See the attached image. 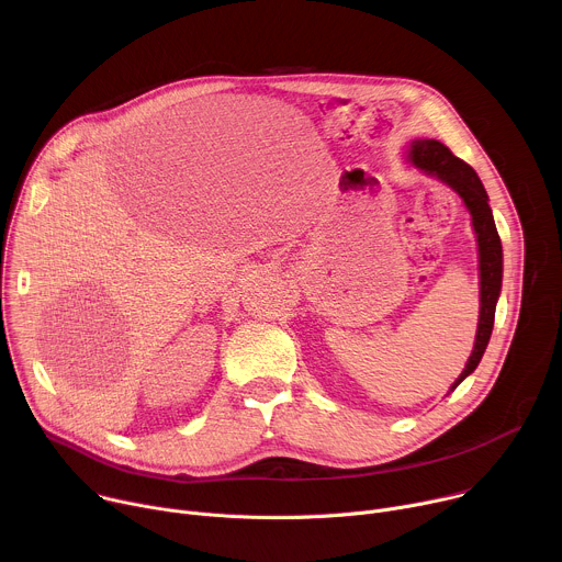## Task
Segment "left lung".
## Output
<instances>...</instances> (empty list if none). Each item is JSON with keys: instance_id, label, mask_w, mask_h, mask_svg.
<instances>
[{"instance_id": "left-lung-1", "label": "left lung", "mask_w": 562, "mask_h": 562, "mask_svg": "<svg viewBox=\"0 0 562 562\" xmlns=\"http://www.w3.org/2000/svg\"><path fill=\"white\" fill-rule=\"evenodd\" d=\"M412 162L423 169L425 173L438 176L442 182L453 187L458 195L464 200L471 220L473 231L477 237V251H480V323L475 334L473 351L467 360V367L458 375L451 389H456L483 358L496 317V302L501 295L503 284V245L501 235L496 231V222L492 215L487 191L475 176V171L456 157L442 142L438 139H418L412 144Z\"/></svg>"}]
</instances>
